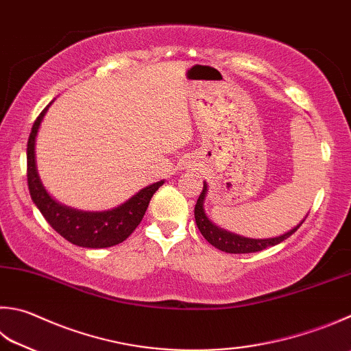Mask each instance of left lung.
<instances>
[{"label":"left lung","mask_w":351,"mask_h":351,"mask_svg":"<svg viewBox=\"0 0 351 351\" xmlns=\"http://www.w3.org/2000/svg\"><path fill=\"white\" fill-rule=\"evenodd\" d=\"M206 193H208V186H206V182L203 184V191L200 197H198L197 204H195V209H194V215H195V223H197V228L200 230L202 235L206 238V240L213 244L214 247L223 250V252H228V254H252V252H260V250H264L266 247L270 246H275V244H280L281 241L287 240V238L295 234L296 230L300 229L301 224L304 223V220L298 224V226L293 228L292 230H289V232L282 234L280 237H275V238H246V237H241V235H237L232 232H228V230H224L221 228L215 226V224L209 220L204 214V208H203V203H204V198H206Z\"/></svg>","instance_id":"8db88e82"}]
</instances>
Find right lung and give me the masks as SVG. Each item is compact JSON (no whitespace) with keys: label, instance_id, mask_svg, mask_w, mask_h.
Returning <instances> with one entry per match:
<instances>
[{"label":"right lung","instance_id":"right-lung-1","mask_svg":"<svg viewBox=\"0 0 351 351\" xmlns=\"http://www.w3.org/2000/svg\"><path fill=\"white\" fill-rule=\"evenodd\" d=\"M53 102V101H51ZM51 102L36 117L27 142V183L33 203L41 210L43 217L56 232L71 244L81 247L102 249L116 246L134 232L147 213L151 197L162 186L163 180L149 184L121 206L104 213H85L62 206L53 200L43 186L36 169L35 142L39 125L47 113Z\"/></svg>","mask_w":351,"mask_h":351}]
</instances>
